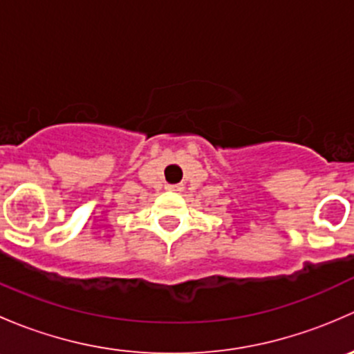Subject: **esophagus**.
<instances>
[{
	"mask_svg": "<svg viewBox=\"0 0 354 354\" xmlns=\"http://www.w3.org/2000/svg\"><path fill=\"white\" fill-rule=\"evenodd\" d=\"M166 188L169 192H180L181 190V185H167Z\"/></svg>",
	"mask_w": 354,
	"mask_h": 354,
	"instance_id": "34e87169",
	"label": "esophagus"
}]
</instances>
